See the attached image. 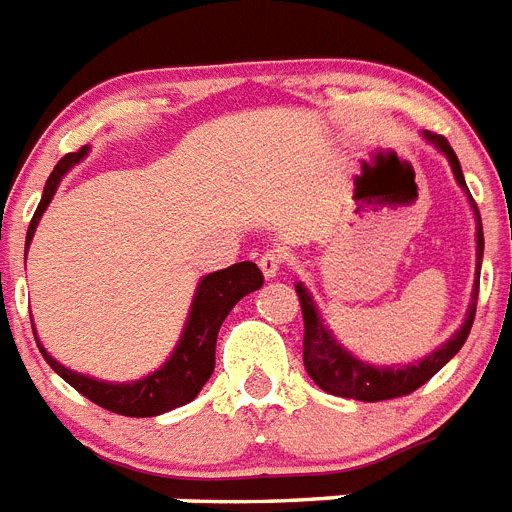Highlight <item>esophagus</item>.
<instances>
[{
	"mask_svg": "<svg viewBox=\"0 0 512 512\" xmlns=\"http://www.w3.org/2000/svg\"><path fill=\"white\" fill-rule=\"evenodd\" d=\"M283 263H286V257H283L281 249H268V252L260 255V270L265 273V278H276Z\"/></svg>",
	"mask_w": 512,
	"mask_h": 512,
	"instance_id": "1",
	"label": "esophagus"
}]
</instances>
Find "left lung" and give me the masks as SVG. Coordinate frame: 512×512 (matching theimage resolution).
I'll return each mask as SVG.
<instances>
[{"mask_svg": "<svg viewBox=\"0 0 512 512\" xmlns=\"http://www.w3.org/2000/svg\"><path fill=\"white\" fill-rule=\"evenodd\" d=\"M424 140L435 145L442 156L450 161L455 182L461 184L463 192L468 195V203L474 208L476 216V281L474 291H471V304H468L466 320L448 341L442 343L440 349H435L429 356L419 359L406 367H375L362 359H356L351 351H346L336 336L330 333V328L322 322L320 309H317L315 299L307 291L304 283H296V294H299V304H302V317H304V369L307 375L320 385L325 393L341 395V398H354V401H390V398H401V395L414 393L416 388H422L424 382L440 372L445 364L453 359L461 346L466 343L471 325H474L476 315V299H479V270H482V255H484V231H482V216L476 208L474 197L468 192L466 179H463L461 163L458 156L453 153L450 143L442 135H432L424 132Z\"/></svg>", "mask_w": 512, "mask_h": 512, "instance_id": "1", "label": "left lung"}]
</instances>
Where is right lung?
Wrapping results in <instances>:
<instances>
[{
	"instance_id": "add662e5",
	"label": "right lung",
	"mask_w": 512,
	"mask_h": 512,
	"mask_svg": "<svg viewBox=\"0 0 512 512\" xmlns=\"http://www.w3.org/2000/svg\"><path fill=\"white\" fill-rule=\"evenodd\" d=\"M88 156V148H80L77 153H67L62 161L54 166L51 176L46 179L44 195L38 203L33 221L28 226V236H25V247L30 244L36 226L44 216V210L49 208L51 197L57 192L62 176ZM263 286V273L255 263H236L231 268L216 270L205 276L197 283L195 299H192L190 315L184 322L182 338L176 343V349L166 359L161 369L150 372L148 377L135 382H103L93 380L88 375L72 372L64 364H59L49 351L41 346L36 338L38 349L44 354L46 364H49L64 382H70L77 393H83L88 401L98 403L101 409L114 411L122 416H158L166 411L176 409L190 403L205 382L210 380L213 369H216V341L218 330H221L223 320L229 315L234 304L242 296L252 294Z\"/></svg>"
}]
</instances>
